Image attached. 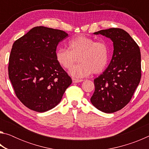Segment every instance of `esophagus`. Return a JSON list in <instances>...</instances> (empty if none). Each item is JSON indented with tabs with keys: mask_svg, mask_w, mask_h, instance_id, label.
Returning a JSON list of instances; mask_svg holds the SVG:
<instances>
[{
	"mask_svg": "<svg viewBox=\"0 0 149 149\" xmlns=\"http://www.w3.org/2000/svg\"><path fill=\"white\" fill-rule=\"evenodd\" d=\"M72 81L73 83H79V82H82L83 79H75V78H72Z\"/></svg>",
	"mask_w": 149,
	"mask_h": 149,
	"instance_id": "1",
	"label": "esophagus"
}]
</instances>
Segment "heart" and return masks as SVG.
Instances as JSON below:
<instances>
[{"label":"heart","instance_id":"1","mask_svg":"<svg viewBox=\"0 0 149 149\" xmlns=\"http://www.w3.org/2000/svg\"><path fill=\"white\" fill-rule=\"evenodd\" d=\"M77 58L79 64L70 70V74L77 78L85 77L93 73L99 74L107 68L109 60V48L104 41H95L85 36H78L68 43V50L60 49L56 60L65 70L73 67Z\"/></svg>","mask_w":149,"mask_h":149}]
</instances>
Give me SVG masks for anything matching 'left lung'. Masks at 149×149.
I'll return each mask as SVG.
<instances>
[{"mask_svg":"<svg viewBox=\"0 0 149 149\" xmlns=\"http://www.w3.org/2000/svg\"><path fill=\"white\" fill-rule=\"evenodd\" d=\"M94 34L112 40L114 52L107 68L94 79L95 89L91 102L103 112L113 113L129 103L139 84L140 49L130 34L122 29H103Z\"/></svg>","mask_w":149,"mask_h":149,"instance_id":"8db88e82","label":"left lung"}]
</instances>
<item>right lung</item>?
Listing matches in <instances>:
<instances>
[{"mask_svg": "<svg viewBox=\"0 0 149 149\" xmlns=\"http://www.w3.org/2000/svg\"><path fill=\"white\" fill-rule=\"evenodd\" d=\"M68 35L62 30L37 26L12 45L9 79L16 97L29 109H52L71 85V77L56 60L57 45Z\"/></svg>", "mask_w": 149, "mask_h": 149, "instance_id": "right-lung-1", "label": "right lung"}]
</instances>
